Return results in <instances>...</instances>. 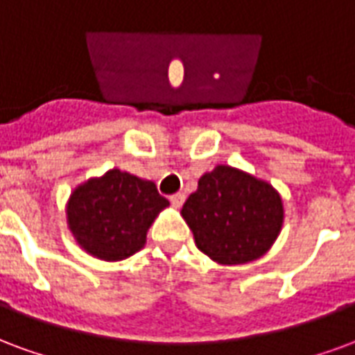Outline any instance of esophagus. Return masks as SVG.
I'll return each mask as SVG.
<instances>
[{
  "instance_id": "34e87169",
  "label": "esophagus",
  "mask_w": 355,
  "mask_h": 355,
  "mask_svg": "<svg viewBox=\"0 0 355 355\" xmlns=\"http://www.w3.org/2000/svg\"><path fill=\"white\" fill-rule=\"evenodd\" d=\"M170 202H172L174 208H181L183 202H185V195H183V193H175V195L170 196Z\"/></svg>"
}]
</instances>
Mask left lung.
<instances>
[{
  "instance_id": "obj_1",
  "label": "left lung",
  "mask_w": 355,
  "mask_h": 355,
  "mask_svg": "<svg viewBox=\"0 0 355 355\" xmlns=\"http://www.w3.org/2000/svg\"><path fill=\"white\" fill-rule=\"evenodd\" d=\"M181 216L196 248L221 265L263 257L278 238L284 204L278 191L255 175L219 164L198 180Z\"/></svg>"
}]
</instances>
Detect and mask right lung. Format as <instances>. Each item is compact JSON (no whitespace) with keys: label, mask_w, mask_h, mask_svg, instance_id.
Masks as SVG:
<instances>
[{"label":"right lung","mask_w":355,"mask_h":355,"mask_svg":"<svg viewBox=\"0 0 355 355\" xmlns=\"http://www.w3.org/2000/svg\"><path fill=\"white\" fill-rule=\"evenodd\" d=\"M170 206L153 181L113 168L75 187L66 206L77 244L103 261H123L146 245L149 227Z\"/></svg>","instance_id":"right-lung-1"}]
</instances>
